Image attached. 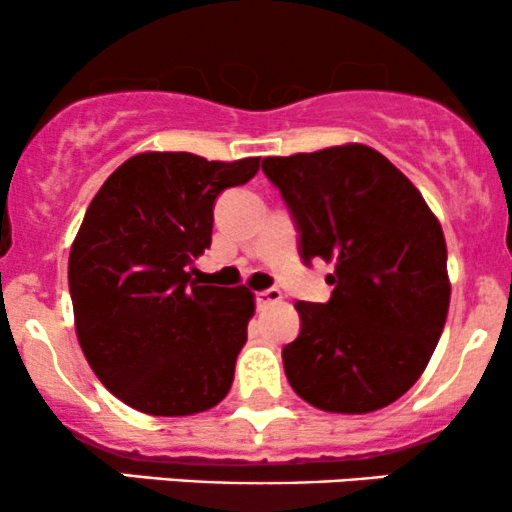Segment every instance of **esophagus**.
Masks as SVG:
<instances>
[{"mask_svg":"<svg viewBox=\"0 0 512 512\" xmlns=\"http://www.w3.org/2000/svg\"><path fill=\"white\" fill-rule=\"evenodd\" d=\"M276 301H281V291L279 289H264V291H257L255 293L257 308H264V305L276 303Z\"/></svg>","mask_w":512,"mask_h":512,"instance_id":"esophagus-1","label":"esophagus"}]
</instances>
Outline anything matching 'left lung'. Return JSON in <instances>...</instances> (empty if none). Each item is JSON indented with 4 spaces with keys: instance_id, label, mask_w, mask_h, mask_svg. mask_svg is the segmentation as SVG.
<instances>
[{
    "instance_id": "8db88e82",
    "label": "left lung",
    "mask_w": 512,
    "mask_h": 512,
    "mask_svg": "<svg viewBox=\"0 0 512 512\" xmlns=\"http://www.w3.org/2000/svg\"><path fill=\"white\" fill-rule=\"evenodd\" d=\"M262 170L296 221L301 260L334 264L330 301L296 303L301 332L281 351L286 378L322 411L387 407L419 380L443 334V228L407 175L370 146L269 156Z\"/></svg>"
}]
</instances>
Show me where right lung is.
I'll use <instances>...</instances> for the list:
<instances>
[{"label": "right lung", "mask_w": 512, "mask_h": 512, "mask_svg": "<svg viewBox=\"0 0 512 512\" xmlns=\"http://www.w3.org/2000/svg\"><path fill=\"white\" fill-rule=\"evenodd\" d=\"M257 170L260 158L149 151L88 204L69 252L76 337L98 380L132 409L190 416L231 390L255 298L245 286H202L190 267L211 245L216 197Z\"/></svg>", "instance_id": "obj_1"}]
</instances>
